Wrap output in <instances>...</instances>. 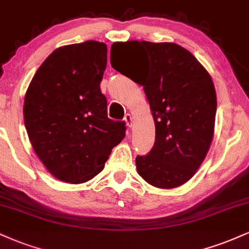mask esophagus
Returning a JSON list of instances; mask_svg holds the SVG:
<instances>
[{
	"instance_id": "esophagus-1",
	"label": "esophagus",
	"mask_w": 249,
	"mask_h": 249,
	"mask_svg": "<svg viewBox=\"0 0 249 249\" xmlns=\"http://www.w3.org/2000/svg\"><path fill=\"white\" fill-rule=\"evenodd\" d=\"M125 123H126L127 127H132V124H133V117L130 115V113H126L125 115V118H124Z\"/></svg>"
}]
</instances>
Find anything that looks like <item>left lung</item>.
I'll return each instance as SVG.
<instances>
[{
  "mask_svg": "<svg viewBox=\"0 0 249 249\" xmlns=\"http://www.w3.org/2000/svg\"><path fill=\"white\" fill-rule=\"evenodd\" d=\"M131 49L146 53L145 73L137 83L143 87L155 124L153 148L136 159L138 174L160 189L178 188L196 174L210 148L217 110L213 82L178 44L131 40L112 44L111 53ZM111 66L124 74L115 61Z\"/></svg>",
  "mask_w": 249,
  "mask_h": 249,
  "instance_id": "obj_1",
  "label": "left lung"
}]
</instances>
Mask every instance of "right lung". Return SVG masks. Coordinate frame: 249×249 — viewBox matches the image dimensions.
Listing matches in <instances>:
<instances>
[{
  "instance_id": "right-lung-1",
  "label": "right lung",
  "mask_w": 249,
  "mask_h": 249,
  "mask_svg": "<svg viewBox=\"0 0 249 249\" xmlns=\"http://www.w3.org/2000/svg\"><path fill=\"white\" fill-rule=\"evenodd\" d=\"M104 43L61 46L41 64L24 97V124L46 169L66 183H85L104 168L125 137V123L107 118L101 81Z\"/></svg>"
}]
</instances>
